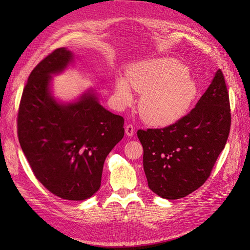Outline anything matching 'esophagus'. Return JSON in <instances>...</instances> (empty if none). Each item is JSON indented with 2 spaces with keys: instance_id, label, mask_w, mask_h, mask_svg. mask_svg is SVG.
Wrapping results in <instances>:
<instances>
[{
  "instance_id": "1",
  "label": "esophagus",
  "mask_w": 250,
  "mask_h": 250,
  "mask_svg": "<svg viewBox=\"0 0 250 250\" xmlns=\"http://www.w3.org/2000/svg\"><path fill=\"white\" fill-rule=\"evenodd\" d=\"M125 134L128 135V136H132V135L134 134V126H133V125L129 124L128 125L125 126Z\"/></svg>"
}]
</instances>
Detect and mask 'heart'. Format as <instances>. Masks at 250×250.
Returning <instances> with one entry per match:
<instances>
[{"instance_id": "b5f03b06", "label": "heart", "mask_w": 250, "mask_h": 250, "mask_svg": "<svg viewBox=\"0 0 250 250\" xmlns=\"http://www.w3.org/2000/svg\"><path fill=\"white\" fill-rule=\"evenodd\" d=\"M132 87L142 93L139 111L156 126L171 125L188 114L198 99L199 88L188 67L173 58H161L131 65L125 78L116 82V95L124 105L133 100Z\"/></svg>"}]
</instances>
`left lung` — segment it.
I'll return each mask as SVG.
<instances>
[{
    "label": "left lung",
    "mask_w": 250,
    "mask_h": 250,
    "mask_svg": "<svg viewBox=\"0 0 250 250\" xmlns=\"http://www.w3.org/2000/svg\"><path fill=\"white\" fill-rule=\"evenodd\" d=\"M230 126L229 92L218 70L184 118L166 128L137 131L148 187L167 200L182 199L200 188L226 146Z\"/></svg>",
    "instance_id": "1"
}]
</instances>
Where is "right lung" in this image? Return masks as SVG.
I'll use <instances>...</instances> for the list:
<instances>
[{
	"mask_svg": "<svg viewBox=\"0 0 250 250\" xmlns=\"http://www.w3.org/2000/svg\"><path fill=\"white\" fill-rule=\"evenodd\" d=\"M71 61L70 50L58 48L33 68L21 95L17 133L37 180L61 199L83 201L99 190L105 159L125 135V119L90 92L76 103L56 102L50 75Z\"/></svg>",
	"mask_w": 250,
	"mask_h": 250,
	"instance_id": "add662e5",
	"label": "right lung"
}]
</instances>
